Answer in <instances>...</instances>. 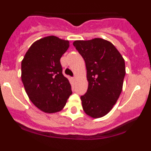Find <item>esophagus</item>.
<instances>
[{"instance_id":"obj_1","label":"esophagus","mask_w":151,"mask_h":151,"mask_svg":"<svg viewBox=\"0 0 151 151\" xmlns=\"http://www.w3.org/2000/svg\"><path fill=\"white\" fill-rule=\"evenodd\" d=\"M72 79H73V81H76V79H77V78H76L75 77H73V78H72Z\"/></svg>"}]
</instances>
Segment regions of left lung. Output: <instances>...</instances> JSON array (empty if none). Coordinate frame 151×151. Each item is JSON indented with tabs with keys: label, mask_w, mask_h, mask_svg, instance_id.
<instances>
[{
	"label": "left lung",
	"mask_w": 151,
	"mask_h": 151,
	"mask_svg": "<svg viewBox=\"0 0 151 151\" xmlns=\"http://www.w3.org/2000/svg\"><path fill=\"white\" fill-rule=\"evenodd\" d=\"M85 61L88 88L81 97L87 115L100 118L112 110L123 89L124 59L111 42L102 38L73 43Z\"/></svg>",
	"instance_id": "8db88e82"
}]
</instances>
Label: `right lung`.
Masks as SVG:
<instances>
[{"label": "right lung", "instance_id": "add662e5", "mask_svg": "<svg viewBox=\"0 0 151 151\" xmlns=\"http://www.w3.org/2000/svg\"><path fill=\"white\" fill-rule=\"evenodd\" d=\"M69 46V40L44 37L33 43L21 61L25 91L35 107L44 113L61 111L72 93L60 62Z\"/></svg>", "mask_w": 151, "mask_h": 151}]
</instances>
